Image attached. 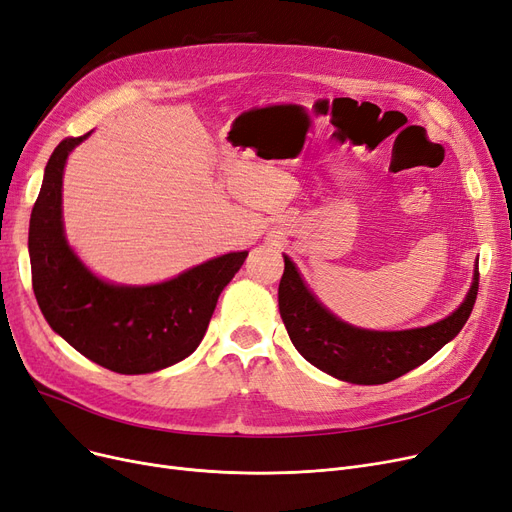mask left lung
<instances>
[{"label":"left lung","mask_w":512,"mask_h":512,"mask_svg":"<svg viewBox=\"0 0 512 512\" xmlns=\"http://www.w3.org/2000/svg\"><path fill=\"white\" fill-rule=\"evenodd\" d=\"M479 288V268L464 301L443 320L406 330H368L343 322L328 311L303 282L297 265L284 255L278 309L293 345L303 358L353 385L395 381L450 343L469 320Z\"/></svg>","instance_id":"left-lung-1"}]
</instances>
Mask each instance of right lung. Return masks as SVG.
<instances>
[{
  "label": "right lung",
  "instance_id": "1",
  "mask_svg": "<svg viewBox=\"0 0 512 512\" xmlns=\"http://www.w3.org/2000/svg\"><path fill=\"white\" fill-rule=\"evenodd\" d=\"M90 133L62 140L43 171L29 224L35 299L50 328L87 360L119 374L157 372L201 345L221 291L249 251L213 257L157 284L96 276L66 240L62 221L64 165Z\"/></svg>",
  "mask_w": 512,
  "mask_h": 512
}]
</instances>
